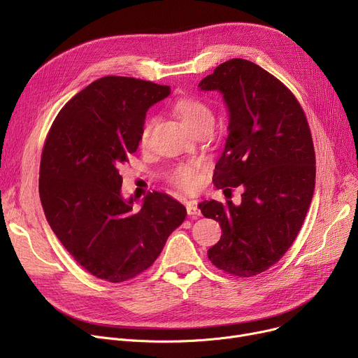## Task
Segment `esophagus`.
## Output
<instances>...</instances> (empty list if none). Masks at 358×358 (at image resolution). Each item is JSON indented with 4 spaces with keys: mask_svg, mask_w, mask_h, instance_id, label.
<instances>
[{
    "mask_svg": "<svg viewBox=\"0 0 358 358\" xmlns=\"http://www.w3.org/2000/svg\"><path fill=\"white\" fill-rule=\"evenodd\" d=\"M187 215H189L190 217H197L200 216V209L197 208V203L190 200L189 203H187Z\"/></svg>",
    "mask_w": 358,
    "mask_h": 358,
    "instance_id": "34e87169",
    "label": "esophagus"
}]
</instances>
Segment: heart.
<instances>
[{
    "mask_svg": "<svg viewBox=\"0 0 358 358\" xmlns=\"http://www.w3.org/2000/svg\"><path fill=\"white\" fill-rule=\"evenodd\" d=\"M173 110L178 119L184 123V126L192 130L193 134L197 131L201 127H212L213 126V111L209 107V104H206L203 100L197 97H181L178 99ZM154 127V119H146L142 130H141V145H146L150 130ZM200 162H192V164H184L173 168L169 171V181H171L174 185H177L178 189L184 192H193L197 189V185L200 182V169H201Z\"/></svg>",
    "mask_w": 358,
    "mask_h": 358,
    "instance_id": "b5f03b06",
    "label": "heart"
}]
</instances>
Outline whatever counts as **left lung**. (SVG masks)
Segmentation results:
<instances>
[{"label": "left lung", "instance_id": "8db88e82", "mask_svg": "<svg viewBox=\"0 0 358 358\" xmlns=\"http://www.w3.org/2000/svg\"><path fill=\"white\" fill-rule=\"evenodd\" d=\"M199 88L222 94L229 113L213 182L243 189L241 204H199L222 228L208 255L217 268L251 277L274 266L302 228L316 174L310 129L290 90L254 62H223Z\"/></svg>", "mask_w": 358, "mask_h": 358}]
</instances>
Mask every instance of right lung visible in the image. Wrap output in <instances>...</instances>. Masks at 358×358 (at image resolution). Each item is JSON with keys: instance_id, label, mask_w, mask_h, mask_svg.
Returning <instances> with one entry per match:
<instances>
[{"instance_id": "add662e5", "label": "right lung", "mask_w": 358, "mask_h": 358, "mask_svg": "<svg viewBox=\"0 0 358 358\" xmlns=\"http://www.w3.org/2000/svg\"><path fill=\"white\" fill-rule=\"evenodd\" d=\"M168 85L104 77L73 96L46 138L39 194L46 220L88 273L122 283L154 264L184 222V206L149 193L139 210L122 194L120 166L136 152L149 107L169 96Z\"/></svg>"}]
</instances>
